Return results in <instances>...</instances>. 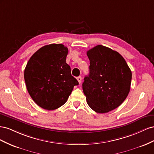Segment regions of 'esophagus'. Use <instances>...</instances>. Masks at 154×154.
I'll return each instance as SVG.
<instances>
[{
	"instance_id": "34e87169",
	"label": "esophagus",
	"mask_w": 154,
	"mask_h": 154,
	"mask_svg": "<svg viewBox=\"0 0 154 154\" xmlns=\"http://www.w3.org/2000/svg\"><path fill=\"white\" fill-rule=\"evenodd\" d=\"M77 80L78 81L79 83V84H81V81H82V77H81V76H79V77H77Z\"/></svg>"
}]
</instances>
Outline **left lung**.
Instances as JSON below:
<instances>
[{
	"label": "left lung",
	"instance_id": "obj_1",
	"mask_svg": "<svg viewBox=\"0 0 154 154\" xmlns=\"http://www.w3.org/2000/svg\"><path fill=\"white\" fill-rule=\"evenodd\" d=\"M90 73L84 78L82 90L94 111L104 113L116 109L128 96L131 72L121 54L97 45L87 51Z\"/></svg>",
	"mask_w": 154,
	"mask_h": 154
}]
</instances>
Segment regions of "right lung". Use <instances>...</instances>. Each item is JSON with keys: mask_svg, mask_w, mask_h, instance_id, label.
Returning <instances> with one entry per match:
<instances>
[{"mask_svg": "<svg viewBox=\"0 0 154 154\" xmlns=\"http://www.w3.org/2000/svg\"><path fill=\"white\" fill-rule=\"evenodd\" d=\"M67 47L51 44L31 57L24 69V80L31 97L48 110L59 108L67 101L73 87L79 85L66 63Z\"/></svg>", "mask_w": 154, "mask_h": 154, "instance_id": "obj_1", "label": "right lung"}]
</instances>
